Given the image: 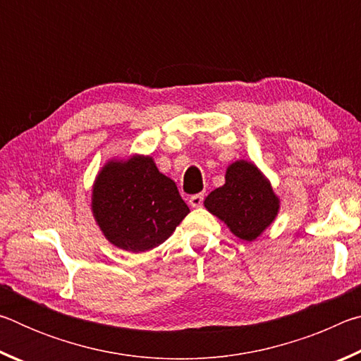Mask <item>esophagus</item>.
Segmentation results:
<instances>
[{
    "mask_svg": "<svg viewBox=\"0 0 361 361\" xmlns=\"http://www.w3.org/2000/svg\"><path fill=\"white\" fill-rule=\"evenodd\" d=\"M204 204V194H194L189 197V205L192 207V209H199V207H202Z\"/></svg>",
    "mask_w": 361,
    "mask_h": 361,
    "instance_id": "1",
    "label": "esophagus"
}]
</instances>
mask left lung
Returning a JSON list of instances; mask_svg holds the SVG:
<instances>
[{
	"instance_id": "1",
	"label": "left lung",
	"mask_w": 361,
	"mask_h": 361,
	"mask_svg": "<svg viewBox=\"0 0 361 361\" xmlns=\"http://www.w3.org/2000/svg\"><path fill=\"white\" fill-rule=\"evenodd\" d=\"M207 210L228 224L234 235L252 242L277 216L279 197L252 162L237 161L226 170V183L205 199Z\"/></svg>"
}]
</instances>
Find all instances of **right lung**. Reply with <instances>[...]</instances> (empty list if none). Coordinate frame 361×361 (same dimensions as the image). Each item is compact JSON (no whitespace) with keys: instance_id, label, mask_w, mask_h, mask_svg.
Instances as JSON below:
<instances>
[{"instance_id":"1","label":"right lung","mask_w":361,"mask_h":361,"mask_svg":"<svg viewBox=\"0 0 361 361\" xmlns=\"http://www.w3.org/2000/svg\"><path fill=\"white\" fill-rule=\"evenodd\" d=\"M92 212L113 245L140 253L166 242L189 207L152 157L132 156L102 169L92 191Z\"/></svg>"}]
</instances>
